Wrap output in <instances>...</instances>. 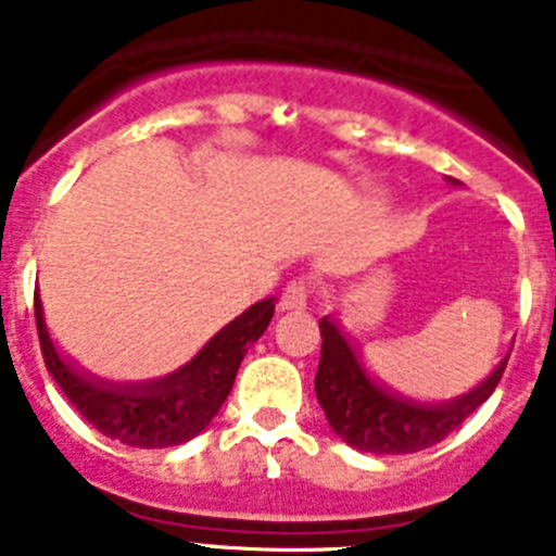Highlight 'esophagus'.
<instances>
[{
  "label": "esophagus",
  "mask_w": 556,
  "mask_h": 556,
  "mask_svg": "<svg viewBox=\"0 0 556 556\" xmlns=\"http://www.w3.org/2000/svg\"><path fill=\"white\" fill-rule=\"evenodd\" d=\"M308 294H312V289H308L306 281H292L283 289L281 308L283 312H301V308L308 306Z\"/></svg>",
  "instance_id": "esophagus-1"
}]
</instances>
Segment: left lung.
Masks as SVG:
<instances>
[{
    "label": "left lung",
    "mask_w": 556,
    "mask_h": 556,
    "mask_svg": "<svg viewBox=\"0 0 556 556\" xmlns=\"http://www.w3.org/2000/svg\"><path fill=\"white\" fill-rule=\"evenodd\" d=\"M448 184L459 186V180L448 178ZM320 337L323 353L314 392L328 426L342 443L376 456L415 454L445 440L493 395L509 358L507 353L488 378L451 401H420L372 376L353 339L331 314L320 320Z\"/></svg>",
    "instance_id": "1"
}]
</instances>
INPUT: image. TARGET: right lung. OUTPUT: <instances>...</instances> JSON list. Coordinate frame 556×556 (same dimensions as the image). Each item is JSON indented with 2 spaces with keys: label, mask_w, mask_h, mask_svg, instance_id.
<instances>
[{
  "label": "right lung",
  "mask_w": 556,
  "mask_h": 556,
  "mask_svg": "<svg viewBox=\"0 0 556 556\" xmlns=\"http://www.w3.org/2000/svg\"><path fill=\"white\" fill-rule=\"evenodd\" d=\"M273 312L275 298L253 303L219 328L186 365L166 376L150 381H111L61 353L36 292L38 339L49 376L97 431L132 448H172L208 429L233 387L244 353L267 331Z\"/></svg>",
  "instance_id": "add662e5"
}]
</instances>
